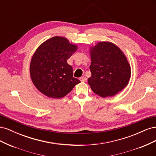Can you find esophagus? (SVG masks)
Listing matches in <instances>:
<instances>
[{
	"label": "esophagus",
	"mask_w": 156,
	"mask_h": 156,
	"mask_svg": "<svg viewBox=\"0 0 156 156\" xmlns=\"http://www.w3.org/2000/svg\"><path fill=\"white\" fill-rule=\"evenodd\" d=\"M80 81H81V82H86L87 81V79L85 77H83L80 78Z\"/></svg>",
	"instance_id": "34e87169"
}]
</instances>
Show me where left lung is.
Instances as JSON below:
<instances>
[{"mask_svg": "<svg viewBox=\"0 0 156 156\" xmlns=\"http://www.w3.org/2000/svg\"><path fill=\"white\" fill-rule=\"evenodd\" d=\"M92 73L88 83L101 97L112 96L127 86L131 69L122 51L111 42H100L90 49Z\"/></svg>", "mask_w": 156, "mask_h": 156, "instance_id": "obj_1", "label": "left lung"}]
</instances>
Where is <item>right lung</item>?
Listing matches in <instances>:
<instances>
[{"mask_svg":"<svg viewBox=\"0 0 156 156\" xmlns=\"http://www.w3.org/2000/svg\"><path fill=\"white\" fill-rule=\"evenodd\" d=\"M77 49L59 36L45 41L37 48L31 60L30 73L40 92L49 98H61L81 82L73 77V68L67 63Z\"/></svg>","mask_w":156,"mask_h":156,"instance_id":"right-lung-1","label":"right lung"}]
</instances>
